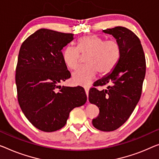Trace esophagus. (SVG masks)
I'll return each mask as SVG.
<instances>
[{"label":"esophagus","mask_w":159,"mask_h":159,"mask_svg":"<svg viewBox=\"0 0 159 159\" xmlns=\"http://www.w3.org/2000/svg\"><path fill=\"white\" fill-rule=\"evenodd\" d=\"M89 89H88V88H85V92H86V94L87 96V101L89 102Z\"/></svg>","instance_id":"obj_1"}]
</instances>
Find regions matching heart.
Here are the masks:
<instances>
[{
    "label": "heart",
    "mask_w": 159,
    "mask_h": 159,
    "mask_svg": "<svg viewBox=\"0 0 159 159\" xmlns=\"http://www.w3.org/2000/svg\"><path fill=\"white\" fill-rule=\"evenodd\" d=\"M120 46L116 40L105 41L96 35H86L79 40L77 47L68 46L63 50L62 57L66 66L75 69L79 66L81 55L86 56V66L79 67L72 74L75 84L88 86L93 81L98 71L107 74L116 67L120 57Z\"/></svg>",
    "instance_id": "b5f03b06"
}]
</instances>
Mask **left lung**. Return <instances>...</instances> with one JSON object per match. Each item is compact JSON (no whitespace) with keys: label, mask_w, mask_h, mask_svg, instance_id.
Masks as SVG:
<instances>
[{"label":"left lung","mask_w":159,"mask_h":159,"mask_svg":"<svg viewBox=\"0 0 159 159\" xmlns=\"http://www.w3.org/2000/svg\"><path fill=\"white\" fill-rule=\"evenodd\" d=\"M112 35L120 46V57L116 67L95 86L108 84L107 89H90L89 100L99 108L92 120L96 129L103 131L116 130L129 119L140 99L146 74V59L141 41L128 28L117 26L103 30Z\"/></svg>","instance_id":"obj_1"}]
</instances>
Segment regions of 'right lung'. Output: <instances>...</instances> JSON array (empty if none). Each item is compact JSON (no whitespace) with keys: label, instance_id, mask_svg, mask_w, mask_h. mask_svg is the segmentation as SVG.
<instances>
[{"label":"right lung","instance_id":"obj_1","mask_svg":"<svg viewBox=\"0 0 159 159\" xmlns=\"http://www.w3.org/2000/svg\"><path fill=\"white\" fill-rule=\"evenodd\" d=\"M73 39V34L41 28L19 51L16 70L18 103L27 119L41 131L61 129L70 111L87 101L81 88L58 85L70 77L61 50Z\"/></svg>","mask_w":159,"mask_h":159}]
</instances>
